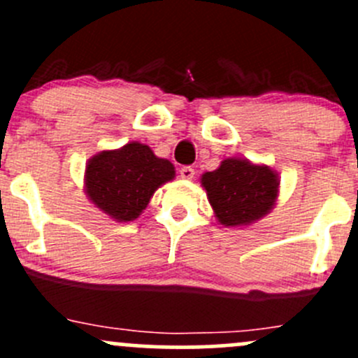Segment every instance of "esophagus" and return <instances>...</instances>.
Instances as JSON below:
<instances>
[{"label": "esophagus", "mask_w": 358, "mask_h": 358, "mask_svg": "<svg viewBox=\"0 0 358 358\" xmlns=\"http://www.w3.org/2000/svg\"><path fill=\"white\" fill-rule=\"evenodd\" d=\"M194 175H195V169L192 166H183L180 169V176H182L183 180H192L194 178Z\"/></svg>", "instance_id": "esophagus-1"}]
</instances>
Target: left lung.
Here are the masks:
<instances>
[{
    "label": "left lung",
    "instance_id": "left-lung-1",
    "mask_svg": "<svg viewBox=\"0 0 358 358\" xmlns=\"http://www.w3.org/2000/svg\"><path fill=\"white\" fill-rule=\"evenodd\" d=\"M201 183L217 223L228 228L248 227L264 217L280 194L278 173L243 157L223 159L220 168L201 176Z\"/></svg>",
    "mask_w": 358,
    "mask_h": 358
}]
</instances>
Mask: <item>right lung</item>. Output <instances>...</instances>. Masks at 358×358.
I'll return each mask as SVG.
<instances>
[{"instance_id":"right-lung-1","label":"right lung","mask_w":358,"mask_h":358,"mask_svg":"<svg viewBox=\"0 0 358 358\" xmlns=\"http://www.w3.org/2000/svg\"><path fill=\"white\" fill-rule=\"evenodd\" d=\"M175 178V166L149 145L129 142L101 150L87 161L84 190L89 201L116 223L137 220L154 192Z\"/></svg>"}]
</instances>
